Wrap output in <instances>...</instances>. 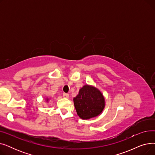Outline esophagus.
<instances>
[{"mask_svg":"<svg viewBox=\"0 0 155 155\" xmlns=\"http://www.w3.org/2000/svg\"><path fill=\"white\" fill-rule=\"evenodd\" d=\"M63 97H64V98H66V99L69 98V94L67 93H63Z\"/></svg>","mask_w":155,"mask_h":155,"instance_id":"esophagus-1","label":"esophagus"}]
</instances>
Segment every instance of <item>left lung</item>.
Instances as JSON below:
<instances>
[{
  "label": "left lung",
  "mask_w": 155,
  "mask_h": 155,
  "mask_svg": "<svg viewBox=\"0 0 155 155\" xmlns=\"http://www.w3.org/2000/svg\"><path fill=\"white\" fill-rule=\"evenodd\" d=\"M75 107L77 114L83 119L96 117L104 108V98L101 92L96 88L85 85L74 99Z\"/></svg>",
  "instance_id": "obj_1"
}]
</instances>
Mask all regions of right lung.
<instances>
[{
	"label": "right lung",
	"instance_id": "right-lung-1",
	"mask_svg": "<svg viewBox=\"0 0 155 155\" xmlns=\"http://www.w3.org/2000/svg\"><path fill=\"white\" fill-rule=\"evenodd\" d=\"M47 100H48V99H47Z\"/></svg>",
	"mask_w": 155,
	"mask_h": 155
}]
</instances>
